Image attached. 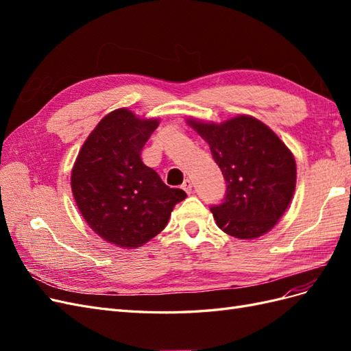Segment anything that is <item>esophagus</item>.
<instances>
[{
	"instance_id": "esophagus-1",
	"label": "esophagus",
	"mask_w": 351,
	"mask_h": 351,
	"mask_svg": "<svg viewBox=\"0 0 351 351\" xmlns=\"http://www.w3.org/2000/svg\"><path fill=\"white\" fill-rule=\"evenodd\" d=\"M182 189L184 190V192H186L187 195H190V193H192V189H193V183H192V182H190V180L187 178V180H184V183H183Z\"/></svg>"
}]
</instances>
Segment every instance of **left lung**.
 Masks as SVG:
<instances>
[{
  "mask_svg": "<svg viewBox=\"0 0 351 351\" xmlns=\"http://www.w3.org/2000/svg\"><path fill=\"white\" fill-rule=\"evenodd\" d=\"M208 145L227 182L226 200L212 206L217 226L241 240L271 231L295 190V159L274 130L252 115L222 123L187 119Z\"/></svg>",
  "mask_w": 351,
  "mask_h": 351,
  "instance_id": "left-lung-1",
  "label": "left lung"
}]
</instances>
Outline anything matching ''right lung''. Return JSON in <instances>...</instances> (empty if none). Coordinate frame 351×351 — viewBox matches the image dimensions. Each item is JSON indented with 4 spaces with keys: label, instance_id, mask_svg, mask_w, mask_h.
I'll return each mask as SVG.
<instances>
[{
    "label": "right lung",
    "instance_id": "add662e5",
    "mask_svg": "<svg viewBox=\"0 0 351 351\" xmlns=\"http://www.w3.org/2000/svg\"><path fill=\"white\" fill-rule=\"evenodd\" d=\"M159 119H141L114 110L97 124L71 169V192L82 217L99 237L136 249L168 224L174 206L186 199L142 162V147Z\"/></svg>",
    "mask_w": 351,
    "mask_h": 351
}]
</instances>
